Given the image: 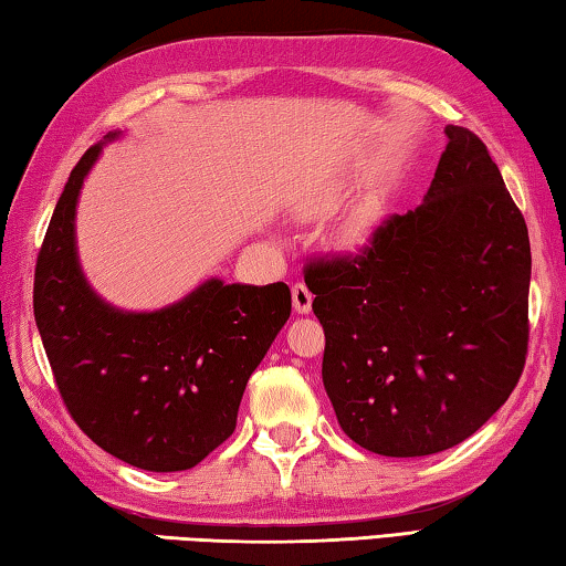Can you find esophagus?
I'll list each match as a JSON object with an SVG mask.
<instances>
[{
	"instance_id": "1",
	"label": "esophagus",
	"mask_w": 566,
	"mask_h": 566,
	"mask_svg": "<svg viewBox=\"0 0 566 566\" xmlns=\"http://www.w3.org/2000/svg\"><path fill=\"white\" fill-rule=\"evenodd\" d=\"M291 295H293V311L301 313V316H305V313H311V305H313V293L305 289L303 283H295L291 289Z\"/></svg>"
}]
</instances>
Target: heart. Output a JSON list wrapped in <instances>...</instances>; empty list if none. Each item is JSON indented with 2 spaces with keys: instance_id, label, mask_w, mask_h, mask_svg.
<instances>
[{
  "instance_id": "b5f03b06",
  "label": "heart",
  "mask_w": 566,
  "mask_h": 566,
  "mask_svg": "<svg viewBox=\"0 0 566 566\" xmlns=\"http://www.w3.org/2000/svg\"><path fill=\"white\" fill-rule=\"evenodd\" d=\"M344 190L346 185L333 180V182H323L316 185V188H308L305 192H301L298 200L293 202V210L298 212L301 218H321L328 216L338 208V202L344 200ZM378 220V206L374 200H364L348 212L346 220L340 222L338 233H336V245L346 253H354V250L364 248L370 233H374Z\"/></svg>"
}]
</instances>
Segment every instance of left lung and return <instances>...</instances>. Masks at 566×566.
<instances>
[{"label":"left lung","mask_w":566,"mask_h":566,"mask_svg":"<svg viewBox=\"0 0 566 566\" xmlns=\"http://www.w3.org/2000/svg\"><path fill=\"white\" fill-rule=\"evenodd\" d=\"M423 202L356 258L308 265L340 429L381 457L457 447L499 411L530 340L532 248L486 145L447 125Z\"/></svg>","instance_id":"1"}]
</instances>
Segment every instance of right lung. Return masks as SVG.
Instances as JSON below:
<instances>
[{"mask_svg":"<svg viewBox=\"0 0 566 566\" xmlns=\"http://www.w3.org/2000/svg\"><path fill=\"white\" fill-rule=\"evenodd\" d=\"M80 157L34 271V321L72 419L125 464L185 471L235 431L245 384L291 316L285 283L208 277L157 311H125L92 289L77 255L80 190L102 147Z\"/></svg>","mask_w":566,"mask_h":566,"instance_id":"add662e5","label":"right lung"}]
</instances>
